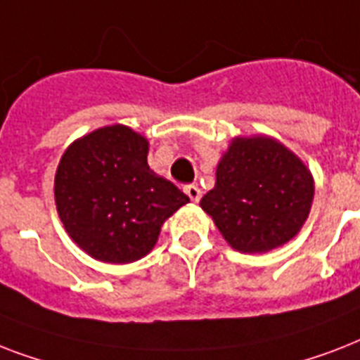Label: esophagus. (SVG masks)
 <instances>
[{
    "mask_svg": "<svg viewBox=\"0 0 360 360\" xmlns=\"http://www.w3.org/2000/svg\"><path fill=\"white\" fill-rule=\"evenodd\" d=\"M185 192H186V196L191 198L192 202L198 203L200 202V198H202V191L198 188V185H188L185 186Z\"/></svg>",
    "mask_w": 360,
    "mask_h": 360,
    "instance_id": "1",
    "label": "esophagus"
}]
</instances>
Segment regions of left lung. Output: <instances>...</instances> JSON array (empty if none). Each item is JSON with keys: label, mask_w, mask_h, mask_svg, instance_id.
I'll use <instances>...</instances> for the list:
<instances>
[{"label": "left lung", "mask_w": 360, "mask_h": 360, "mask_svg": "<svg viewBox=\"0 0 360 360\" xmlns=\"http://www.w3.org/2000/svg\"><path fill=\"white\" fill-rule=\"evenodd\" d=\"M312 200V174L301 158L269 136H252L231 141L200 205L231 248L256 254L293 239Z\"/></svg>", "instance_id": "left-lung-1"}]
</instances>
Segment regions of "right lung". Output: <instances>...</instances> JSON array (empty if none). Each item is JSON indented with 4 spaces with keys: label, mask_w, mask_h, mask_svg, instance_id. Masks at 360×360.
<instances>
[{
    "label": "right lung",
    "mask_w": 360,
    "mask_h": 360,
    "mask_svg": "<svg viewBox=\"0 0 360 360\" xmlns=\"http://www.w3.org/2000/svg\"><path fill=\"white\" fill-rule=\"evenodd\" d=\"M149 141L124 124L72 141L59 160L53 194L65 230L89 256L130 263L153 250L160 228L188 196L147 164Z\"/></svg>",
    "instance_id": "right-lung-1"
}]
</instances>
